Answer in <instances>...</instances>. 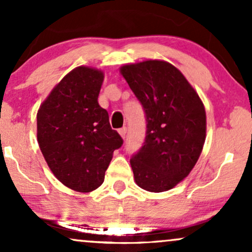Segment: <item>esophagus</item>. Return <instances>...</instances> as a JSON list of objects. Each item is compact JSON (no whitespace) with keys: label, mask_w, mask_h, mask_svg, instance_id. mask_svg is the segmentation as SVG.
Masks as SVG:
<instances>
[{"label":"esophagus","mask_w":252,"mask_h":252,"mask_svg":"<svg viewBox=\"0 0 252 252\" xmlns=\"http://www.w3.org/2000/svg\"><path fill=\"white\" fill-rule=\"evenodd\" d=\"M118 132H120V135L122 136L123 138H126V126H123V128L118 129Z\"/></svg>","instance_id":"1"}]
</instances>
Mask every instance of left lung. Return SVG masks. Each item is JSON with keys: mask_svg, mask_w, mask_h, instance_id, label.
<instances>
[{"mask_svg": "<svg viewBox=\"0 0 252 252\" xmlns=\"http://www.w3.org/2000/svg\"><path fill=\"white\" fill-rule=\"evenodd\" d=\"M142 105L143 146L130 158L136 184L164 192L186 178L198 161L206 136L204 104L178 68L160 60L121 68Z\"/></svg>", "mask_w": 252, "mask_h": 252, "instance_id": "obj_1", "label": "left lung"}]
</instances>
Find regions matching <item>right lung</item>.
<instances>
[{
    "instance_id": "add662e5",
    "label": "right lung",
    "mask_w": 252,
    "mask_h": 252,
    "mask_svg": "<svg viewBox=\"0 0 252 252\" xmlns=\"http://www.w3.org/2000/svg\"><path fill=\"white\" fill-rule=\"evenodd\" d=\"M103 72L79 66L63 78L37 111V142L58 180L77 192L103 184L123 140L98 104Z\"/></svg>"
}]
</instances>
